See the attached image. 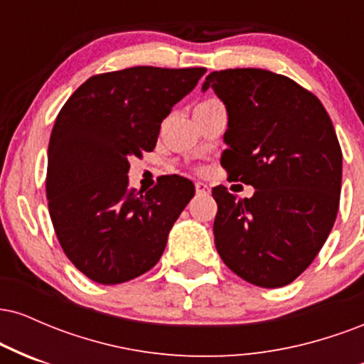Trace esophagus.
I'll list each match as a JSON object with an SVG mask.
<instances>
[{"label":"esophagus","mask_w":364,"mask_h":364,"mask_svg":"<svg viewBox=\"0 0 364 364\" xmlns=\"http://www.w3.org/2000/svg\"><path fill=\"white\" fill-rule=\"evenodd\" d=\"M195 190H196V193H198V195H208V193H210V188H208V185H205V183H202V181L195 183Z\"/></svg>","instance_id":"1"}]
</instances>
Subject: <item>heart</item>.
<instances>
[{
  "label": "heart",
  "instance_id": "b5f03b06",
  "mask_svg": "<svg viewBox=\"0 0 364 364\" xmlns=\"http://www.w3.org/2000/svg\"><path fill=\"white\" fill-rule=\"evenodd\" d=\"M210 101H217V99H207V101H203V102H200V104H205V102H210ZM198 104V106H200Z\"/></svg>",
  "mask_w": 364,
  "mask_h": 364
}]
</instances>
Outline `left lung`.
I'll return each mask as SVG.
<instances>
[{
	"label": "left lung",
	"mask_w": 364,
	"mask_h": 364,
	"mask_svg": "<svg viewBox=\"0 0 364 364\" xmlns=\"http://www.w3.org/2000/svg\"><path fill=\"white\" fill-rule=\"evenodd\" d=\"M207 89L228 109V179L255 188L241 200L223 185L212 190L217 252L250 284L287 286L315 260L339 212L336 129L315 94L269 70L212 72Z\"/></svg>",
	"instance_id": "obj_1"
}]
</instances>
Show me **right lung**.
Wrapping results in <instances>:
<instances>
[{
  "mask_svg": "<svg viewBox=\"0 0 364 364\" xmlns=\"http://www.w3.org/2000/svg\"><path fill=\"white\" fill-rule=\"evenodd\" d=\"M205 72L133 66L94 75L58 112L48 149L49 215L63 252L94 282L121 284L152 269L193 198V183L178 174L136 191L128 159L154 150L162 119Z\"/></svg>",
  "mask_w": 364,
  "mask_h": 364,
  "instance_id": "add662e5",
  "label": "right lung"
}]
</instances>
